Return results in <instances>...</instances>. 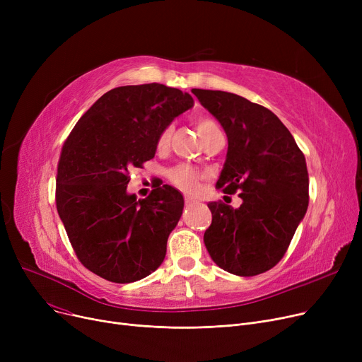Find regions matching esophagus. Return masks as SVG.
<instances>
[{"label":"esophagus","instance_id":"esophagus-1","mask_svg":"<svg viewBox=\"0 0 362 362\" xmlns=\"http://www.w3.org/2000/svg\"><path fill=\"white\" fill-rule=\"evenodd\" d=\"M185 204L187 205V206H192V205H197V204H199V201H197V199H194L192 197H185Z\"/></svg>","mask_w":362,"mask_h":362}]
</instances>
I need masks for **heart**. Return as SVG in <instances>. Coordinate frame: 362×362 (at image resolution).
<instances>
[{"label":"heart","instance_id":"1","mask_svg":"<svg viewBox=\"0 0 362 362\" xmlns=\"http://www.w3.org/2000/svg\"><path fill=\"white\" fill-rule=\"evenodd\" d=\"M197 129H198V133L204 141L213 130L218 129V126L211 119L199 117L197 120ZM170 138H171V126H165L160 132V135L157 138V148L158 149H165L168 142H170ZM167 176H168V180L171 183L177 186L179 189H182V191H186V192H194L195 189L198 187L199 179L204 177V175L201 173L199 170H197L191 165H186V164H179V165L173 167L168 171Z\"/></svg>","mask_w":362,"mask_h":362}]
</instances>
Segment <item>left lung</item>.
<instances>
[{
    "mask_svg": "<svg viewBox=\"0 0 362 362\" xmlns=\"http://www.w3.org/2000/svg\"><path fill=\"white\" fill-rule=\"evenodd\" d=\"M223 126L229 149L217 189L242 205L210 202L213 221L204 242L220 269L251 277L286 254L307 213L308 170L292 133L274 112L236 93L192 89Z\"/></svg>",
    "mask_w": 362,
    "mask_h": 362,
    "instance_id": "1",
    "label": "left lung"
}]
</instances>
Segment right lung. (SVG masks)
I'll return each mask as SVG.
<instances>
[{"instance_id":"obj_1","label":"right lung","mask_w":362,"mask_h":362,"mask_svg":"<svg viewBox=\"0 0 362 362\" xmlns=\"http://www.w3.org/2000/svg\"><path fill=\"white\" fill-rule=\"evenodd\" d=\"M194 105L189 93L160 83L108 90L76 123L57 165L55 204L73 251L112 283L156 272L182 211L168 185L145 199L129 195V170L154 158L160 132Z\"/></svg>"}]
</instances>
